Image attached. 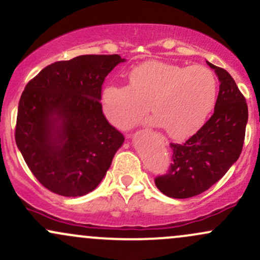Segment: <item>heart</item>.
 <instances>
[{"label":"heart","instance_id":"heart-1","mask_svg":"<svg viewBox=\"0 0 260 260\" xmlns=\"http://www.w3.org/2000/svg\"><path fill=\"white\" fill-rule=\"evenodd\" d=\"M217 99L215 74L201 65L180 67L145 61L131 69L128 85L111 82L101 93L104 115L113 125L127 128L147 111L152 122L170 137L186 138L205 124Z\"/></svg>","mask_w":260,"mask_h":260}]
</instances>
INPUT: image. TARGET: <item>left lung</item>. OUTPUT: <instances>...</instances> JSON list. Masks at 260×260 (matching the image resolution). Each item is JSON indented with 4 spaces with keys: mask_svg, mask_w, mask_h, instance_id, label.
<instances>
[{
    "mask_svg": "<svg viewBox=\"0 0 260 260\" xmlns=\"http://www.w3.org/2000/svg\"><path fill=\"white\" fill-rule=\"evenodd\" d=\"M207 64L221 82L213 115L186 142L170 143L173 162L154 180L164 195L173 199H189L209 190L235 164L243 148L246 98L228 71Z\"/></svg>",
    "mask_w": 260,
    "mask_h": 260,
    "instance_id": "1",
    "label": "left lung"
}]
</instances>
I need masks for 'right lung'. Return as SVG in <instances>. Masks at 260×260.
Segmentation results:
<instances>
[{
    "mask_svg": "<svg viewBox=\"0 0 260 260\" xmlns=\"http://www.w3.org/2000/svg\"><path fill=\"white\" fill-rule=\"evenodd\" d=\"M118 54L80 55L53 62L25 85L14 138L45 189L67 198L86 195L107 173L124 137L102 112V85Z\"/></svg>",
    "mask_w": 260,
    "mask_h": 260,
    "instance_id": "right-lung-1",
    "label": "right lung"
}]
</instances>
